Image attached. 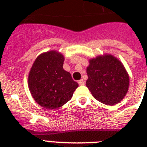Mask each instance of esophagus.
<instances>
[{
    "instance_id": "esophagus-1",
    "label": "esophagus",
    "mask_w": 147,
    "mask_h": 147,
    "mask_svg": "<svg viewBox=\"0 0 147 147\" xmlns=\"http://www.w3.org/2000/svg\"><path fill=\"white\" fill-rule=\"evenodd\" d=\"M78 83H79V85H85V81H84L83 80H79Z\"/></svg>"
}]
</instances>
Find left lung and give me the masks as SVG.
Instances as JSON below:
<instances>
[{
	"label": "left lung",
	"mask_w": 147,
	"mask_h": 147,
	"mask_svg": "<svg viewBox=\"0 0 147 147\" xmlns=\"http://www.w3.org/2000/svg\"><path fill=\"white\" fill-rule=\"evenodd\" d=\"M87 74L86 86L93 96L105 105H117L128 91L129 74L122 62L112 54L90 59Z\"/></svg>",
	"instance_id": "1"
}]
</instances>
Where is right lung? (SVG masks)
<instances>
[{"label": "right lung", "mask_w": 147, "mask_h": 147, "mask_svg": "<svg viewBox=\"0 0 147 147\" xmlns=\"http://www.w3.org/2000/svg\"><path fill=\"white\" fill-rule=\"evenodd\" d=\"M65 58L52 50L40 54L28 74V86L34 101L41 107L55 110L72 98L79 85L63 69Z\"/></svg>", "instance_id": "1"}]
</instances>
